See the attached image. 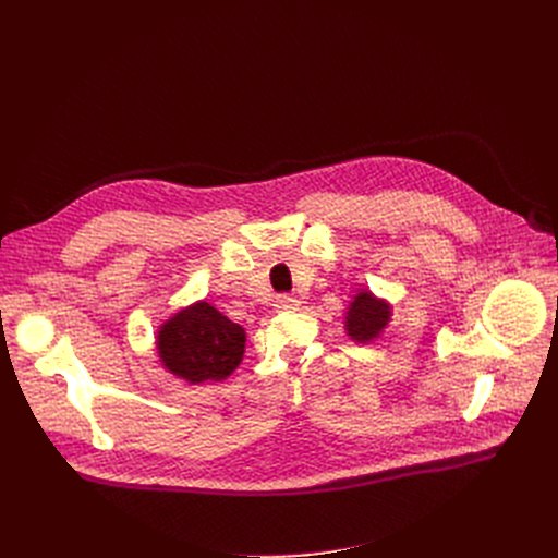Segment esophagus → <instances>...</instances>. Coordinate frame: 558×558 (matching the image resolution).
I'll list each match as a JSON object with an SVG mask.
<instances>
[{
	"instance_id": "34e87169",
	"label": "esophagus",
	"mask_w": 558,
	"mask_h": 558,
	"mask_svg": "<svg viewBox=\"0 0 558 558\" xmlns=\"http://www.w3.org/2000/svg\"><path fill=\"white\" fill-rule=\"evenodd\" d=\"M301 307V301L291 294H282L276 299V310L278 312H296Z\"/></svg>"
}]
</instances>
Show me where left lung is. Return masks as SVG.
Returning <instances> with one entry per match:
<instances>
[{
  "mask_svg": "<svg viewBox=\"0 0 558 558\" xmlns=\"http://www.w3.org/2000/svg\"><path fill=\"white\" fill-rule=\"evenodd\" d=\"M393 318V305L375 296L371 289H360L343 314L345 337L355 343H371L385 335Z\"/></svg>",
  "mask_w": 558,
  "mask_h": 558,
  "instance_id": "obj_1",
  "label": "left lung"
}]
</instances>
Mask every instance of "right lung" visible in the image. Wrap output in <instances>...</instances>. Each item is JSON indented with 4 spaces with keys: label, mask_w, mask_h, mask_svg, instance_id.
Masks as SVG:
<instances>
[{
    "label": "right lung",
    "mask_w": 558,
    "mask_h": 558,
    "mask_svg": "<svg viewBox=\"0 0 558 558\" xmlns=\"http://www.w3.org/2000/svg\"><path fill=\"white\" fill-rule=\"evenodd\" d=\"M246 330L208 301L175 310L156 330V353L167 373L187 385L223 383L244 360Z\"/></svg>",
    "instance_id": "right-lung-1"
}]
</instances>
